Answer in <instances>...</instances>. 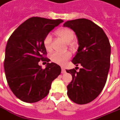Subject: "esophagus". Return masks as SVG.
<instances>
[{
  "label": "esophagus",
  "mask_w": 120,
  "mask_h": 120,
  "mask_svg": "<svg viewBox=\"0 0 120 120\" xmlns=\"http://www.w3.org/2000/svg\"><path fill=\"white\" fill-rule=\"evenodd\" d=\"M62 74H65V73H66V70H65V69L63 67H62Z\"/></svg>",
  "instance_id": "1"
}]
</instances>
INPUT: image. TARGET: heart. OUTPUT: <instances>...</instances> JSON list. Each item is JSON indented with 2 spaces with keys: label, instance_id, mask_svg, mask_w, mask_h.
Wrapping results in <instances>:
<instances>
[{
  "label": "heart",
  "instance_id": "1",
  "mask_svg": "<svg viewBox=\"0 0 120 120\" xmlns=\"http://www.w3.org/2000/svg\"><path fill=\"white\" fill-rule=\"evenodd\" d=\"M57 35L63 39L66 43H68V45H71V42L74 37V32L72 30L68 28H62L59 29L57 32ZM52 35L50 34H48L45 37L43 43L45 49L48 51H51L52 50ZM71 57V54L69 52H54L51 55V60L54 63H56L59 65H64L67 60Z\"/></svg>",
  "mask_w": 120,
  "mask_h": 120
}]
</instances>
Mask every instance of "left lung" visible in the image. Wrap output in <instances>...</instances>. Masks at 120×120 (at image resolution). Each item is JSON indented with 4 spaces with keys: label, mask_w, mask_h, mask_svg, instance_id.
<instances>
[{
    "label": "left lung",
    "mask_w": 120,
    "mask_h": 120,
    "mask_svg": "<svg viewBox=\"0 0 120 120\" xmlns=\"http://www.w3.org/2000/svg\"><path fill=\"white\" fill-rule=\"evenodd\" d=\"M75 32L79 48L72 60L82 68L66 69L72 79L67 86L69 99L85 104L96 99L106 83L110 68L111 48L109 39L100 27L86 19L68 21L63 24Z\"/></svg>",
    "instance_id": "1"
}]
</instances>
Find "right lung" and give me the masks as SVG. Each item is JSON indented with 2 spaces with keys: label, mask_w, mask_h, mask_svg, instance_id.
Listing matches in <instances>:
<instances>
[{
  "label": "right lung",
  "mask_w": 120,
  "mask_h": 120,
  "mask_svg": "<svg viewBox=\"0 0 120 120\" xmlns=\"http://www.w3.org/2000/svg\"><path fill=\"white\" fill-rule=\"evenodd\" d=\"M62 19L32 17L17 28L9 38L5 49L4 70L10 88L24 102L33 103L46 97L52 81L61 73L56 63H49L43 41ZM48 62L45 69L38 65Z\"/></svg>",
  "instance_id": "add662e5"
}]
</instances>
